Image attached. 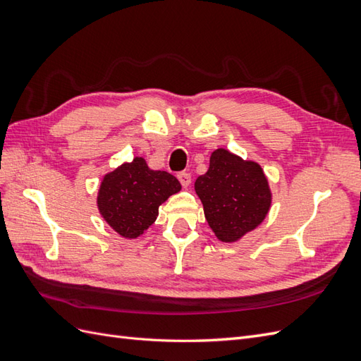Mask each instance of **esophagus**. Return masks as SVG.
<instances>
[{
	"label": "esophagus",
	"instance_id": "esophagus-1",
	"mask_svg": "<svg viewBox=\"0 0 361 361\" xmlns=\"http://www.w3.org/2000/svg\"><path fill=\"white\" fill-rule=\"evenodd\" d=\"M178 179H179V182H180V185H182L183 188H188L190 187V183H191V174L190 173H187V171L179 173L178 174Z\"/></svg>",
	"mask_w": 361,
	"mask_h": 361
}]
</instances>
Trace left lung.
I'll return each instance as SVG.
<instances>
[{
	"label": "left lung",
	"mask_w": 361,
	"mask_h": 361,
	"mask_svg": "<svg viewBox=\"0 0 361 361\" xmlns=\"http://www.w3.org/2000/svg\"><path fill=\"white\" fill-rule=\"evenodd\" d=\"M206 221L223 243H236L262 224L271 207L264 170L226 149L212 152L209 170L194 183Z\"/></svg>",
	"instance_id": "left-lung-1"
}]
</instances>
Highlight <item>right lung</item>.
<instances>
[{"label":"right lung","mask_w":361,"mask_h":361,"mask_svg":"<svg viewBox=\"0 0 361 361\" xmlns=\"http://www.w3.org/2000/svg\"><path fill=\"white\" fill-rule=\"evenodd\" d=\"M180 188L173 174L150 170L143 158L135 157L105 174L97 209L120 236L135 239L155 223L159 206Z\"/></svg>","instance_id":"1"}]
</instances>
